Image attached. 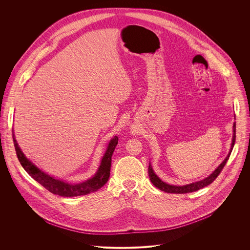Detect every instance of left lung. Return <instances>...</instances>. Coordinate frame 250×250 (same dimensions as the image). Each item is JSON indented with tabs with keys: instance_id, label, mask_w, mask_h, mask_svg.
Instances as JSON below:
<instances>
[{
	"instance_id": "1",
	"label": "left lung",
	"mask_w": 250,
	"mask_h": 250,
	"mask_svg": "<svg viewBox=\"0 0 250 250\" xmlns=\"http://www.w3.org/2000/svg\"><path fill=\"white\" fill-rule=\"evenodd\" d=\"M233 132H234V135H233V140H232V144H231V149H230V152L228 154V156L225 158V160L219 165V167L214 170V172L207 178L203 179L201 181H198V182H195V183H192V184H188V185H185V186H172V185H168L167 183H164L161 179L159 178L153 171L152 169V167L151 165H149V167H148V174H149V178L150 181L152 182V184L158 188L159 189L165 191V192H167V193H188V192H192V191H196L204 187H207L209 186L210 184H212L214 182V180L216 179V177L219 175V173L221 172L222 168L224 167V166L226 165L229 157H230V154L232 152V149L234 147V144H235V141H236V123H234V126H233Z\"/></svg>"
}]
</instances>
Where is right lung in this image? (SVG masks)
Here are the masks:
<instances>
[{
    "label": "right lung",
    "mask_w": 250,
    "mask_h": 250,
    "mask_svg": "<svg viewBox=\"0 0 250 250\" xmlns=\"http://www.w3.org/2000/svg\"><path fill=\"white\" fill-rule=\"evenodd\" d=\"M13 143L16 151L17 158L24 167V169L38 182L41 186H43L47 190L54 194H58L60 196L64 197H72V196H79V195H85L90 192H94L101 188L109 178L110 172V165H111V156L114 151V148L118 143V138L114 137L107 146V151L102 159L101 166L97 171V173L85 182L80 184H70L64 181H61L50 175L44 173L43 171L39 170L36 166H34L24 155V153L19 148L17 142L14 138V134L12 135Z\"/></svg>",
    "instance_id": "1"
}]
</instances>
